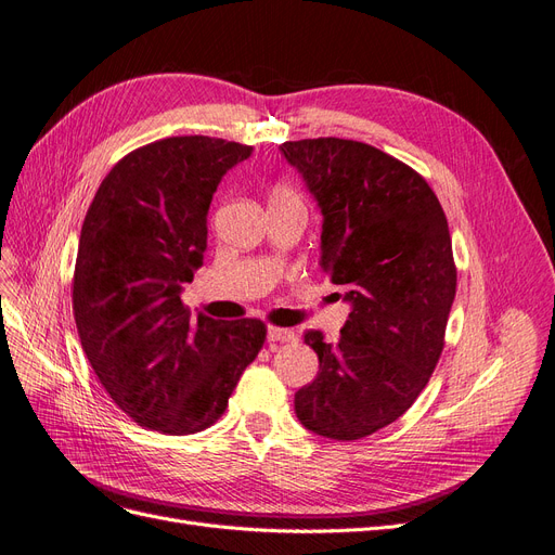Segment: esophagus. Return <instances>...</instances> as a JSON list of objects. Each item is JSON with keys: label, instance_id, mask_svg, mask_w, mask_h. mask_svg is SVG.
I'll use <instances>...</instances> for the list:
<instances>
[{"label": "esophagus", "instance_id": "34e87169", "mask_svg": "<svg viewBox=\"0 0 555 555\" xmlns=\"http://www.w3.org/2000/svg\"><path fill=\"white\" fill-rule=\"evenodd\" d=\"M297 334L293 330H283V327H270L267 330V341L270 344H291L295 341Z\"/></svg>", "mask_w": 555, "mask_h": 555}]
</instances>
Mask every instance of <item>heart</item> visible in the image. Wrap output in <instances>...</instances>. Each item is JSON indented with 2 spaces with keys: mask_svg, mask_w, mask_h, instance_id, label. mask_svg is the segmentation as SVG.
Wrapping results in <instances>:
<instances>
[{
  "mask_svg": "<svg viewBox=\"0 0 555 555\" xmlns=\"http://www.w3.org/2000/svg\"><path fill=\"white\" fill-rule=\"evenodd\" d=\"M279 198H299V195L291 189V186H285V184H276L274 189H272V195H270V201H279Z\"/></svg>",
  "mask_w": 555,
  "mask_h": 555,
  "instance_id": "1",
  "label": "heart"
}]
</instances>
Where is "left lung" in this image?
<instances>
[{"instance_id": "left-lung-1", "label": "left lung", "mask_w": 555, "mask_h": 555, "mask_svg": "<svg viewBox=\"0 0 555 555\" xmlns=\"http://www.w3.org/2000/svg\"><path fill=\"white\" fill-rule=\"evenodd\" d=\"M279 150L323 214L320 267L350 304L336 344L304 334L320 369L295 395V413L318 436L360 440L397 422L440 360L456 295L450 228L424 177L366 142Z\"/></svg>"}]
</instances>
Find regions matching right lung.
<instances>
[{
	"label": "right lung",
	"instance_id": "obj_1",
	"mask_svg": "<svg viewBox=\"0 0 555 555\" xmlns=\"http://www.w3.org/2000/svg\"><path fill=\"white\" fill-rule=\"evenodd\" d=\"M251 152L209 135L156 140L124 156L87 209L74 274L80 344L111 399L154 431L211 426L264 344L260 320L193 318L182 301L207 251L211 195Z\"/></svg>",
	"mask_w": 555,
	"mask_h": 555
}]
</instances>
